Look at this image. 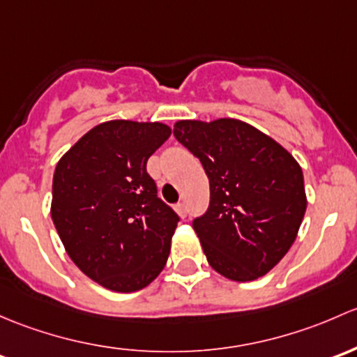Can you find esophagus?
Segmentation results:
<instances>
[{
    "label": "esophagus",
    "instance_id": "34e87169",
    "mask_svg": "<svg viewBox=\"0 0 357 357\" xmlns=\"http://www.w3.org/2000/svg\"><path fill=\"white\" fill-rule=\"evenodd\" d=\"M175 211H177L178 215L182 216V218H185V216H187V206H185V203H177V204H175Z\"/></svg>",
    "mask_w": 357,
    "mask_h": 357
}]
</instances>
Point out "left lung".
<instances>
[{"mask_svg":"<svg viewBox=\"0 0 357 357\" xmlns=\"http://www.w3.org/2000/svg\"><path fill=\"white\" fill-rule=\"evenodd\" d=\"M174 135L209 180L208 209L192 220L208 263L235 282L263 277L287 255L306 213L299 163L241 120H180Z\"/></svg>","mask_w":357,"mask_h":357,"instance_id":"left-lung-1","label":"left lung"}]
</instances>
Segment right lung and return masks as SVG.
Listing matches in <instances>:
<instances>
[{"mask_svg":"<svg viewBox=\"0 0 357 357\" xmlns=\"http://www.w3.org/2000/svg\"><path fill=\"white\" fill-rule=\"evenodd\" d=\"M170 134L158 122L112 120L58 161L51 218L73 263L102 287L135 292L167 264L180 218L146 165Z\"/></svg>","mask_w":357,"mask_h":357,"instance_id":"right-lung-1","label":"right lung"}]
</instances>
